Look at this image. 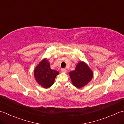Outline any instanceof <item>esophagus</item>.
Masks as SVG:
<instances>
[{
	"instance_id": "obj_1",
	"label": "esophagus",
	"mask_w": 124,
	"mask_h": 124,
	"mask_svg": "<svg viewBox=\"0 0 124 124\" xmlns=\"http://www.w3.org/2000/svg\"><path fill=\"white\" fill-rule=\"evenodd\" d=\"M61 71L62 72H67V69H65V68H62V69H61Z\"/></svg>"
}]
</instances>
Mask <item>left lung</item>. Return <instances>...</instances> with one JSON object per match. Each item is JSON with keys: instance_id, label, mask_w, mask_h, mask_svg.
Segmentation results:
<instances>
[{"instance_id": "1", "label": "left lung", "mask_w": 124, "mask_h": 124, "mask_svg": "<svg viewBox=\"0 0 124 124\" xmlns=\"http://www.w3.org/2000/svg\"><path fill=\"white\" fill-rule=\"evenodd\" d=\"M69 73L73 86L78 88L86 85L92 80L93 76L88 65L83 61L79 62L75 70Z\"/></svg>"}]
</instances>
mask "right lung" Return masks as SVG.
<instances>
[{"instance_id":"obj_1","label":"right lung","mask_w":124,"mask_h":124,"mask_svg":"<svg viewBox=\"0 0 124 124\" xmlns=\"http://www.w3.org/2000/svg\"><path fill=\"white\" fill-rule=\"evenodd\" d=\"M59 72L51 69L48 60L44 59L39 63L34 70V76L39 85L45 88H48L53 85L56 76Z\"/></svg>"}]
</instances>
